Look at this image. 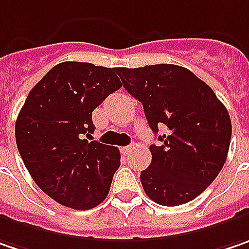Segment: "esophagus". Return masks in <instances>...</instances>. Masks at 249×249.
Listing matches in <instances>:
<instances>
[{"mask_svg": "<svg viewBox=\"0 0 249 249\" xmlns=\"http://www.w3.org/2000/svg\"><path fill=\"white\" fill-rule=\"evenodd\" d=\"M131 149H132V146H131V145L124 146V147H123V149H121V152H123V153H124V155H128V153H129V150H131Z\"/></svg>", "mask_w": 249, "mask_h": 249, "instance_id": "1", "label": "esophagus"}]
</instances>
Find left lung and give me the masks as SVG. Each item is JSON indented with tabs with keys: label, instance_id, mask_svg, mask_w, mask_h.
I'll return each instance as SVG.
<instances>
[{
	"label": "left lung",
	"instance_id": "8db88e82",
	"mask_svg": "<svg viewBox=\"0 0 249 249\" xmlns=\"http://www.w3.org/2000/svg\"><path fill=\"white\" fill-rule=\"evenodd\" d=\"M126 92L138 99L157 134L152 163L141 173L146 195L163 206L195 199L217 177L227 159L231 121L203 81L173 64L115 68Z\"/></svg>",
	"mask_w": 249,
	"mask_h": 249
}]
</instances>
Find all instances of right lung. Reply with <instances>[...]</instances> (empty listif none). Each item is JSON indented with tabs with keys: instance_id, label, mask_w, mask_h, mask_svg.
<instances>
[{
	"instance_id": "obj_1",
	"label": "right lung",
	"mask_w": 249,
	"mask_h": 249,
	"mask_svg": "<svg viewBox=\"0 0 249 249\" xmlns=\"http://www.w3.org/2000/svg\"><path fill=\"white\" fill-rule=\"evenodd\" d=\"M121 88L115 68L61 62L29 92L15 124L19 155L37 187L64 206L88 211L108 195L120 150L97 141L93 110Z\"/></svg>"
}]
</instances>
